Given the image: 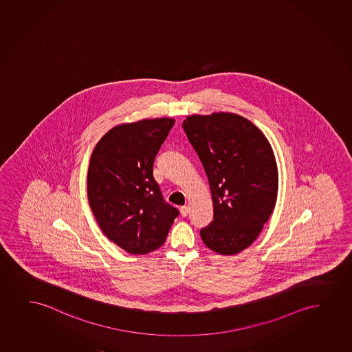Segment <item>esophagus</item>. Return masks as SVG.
Segmentation results:
<instances>
[{
	"mask_svg": "<svg viewBox=\"0 0 352 352\" xmlns=\"http://www.w3.org/2000/svg\"><path fill=\"white\" fill-rule=\"evenodd\" d=\"M180 214H182V216H183V217H186V216H188V206H182V208H180Z\"/></svg>",
	"mask_w": 352,
	"mask_h": 352,
	"instance_id": "34e87169",
	"label": "esophagus"
}]
</instances>
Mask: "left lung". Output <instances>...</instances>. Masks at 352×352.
I'll return each mask as SVG.
<instances>
[{"label":"left lung","mask_w":352,"mask_h":352,"mask_svg":"<svg viewBox=\"0 0 352 352\" xmlns=\"http://www.w3.org/2000/svg\"><path fill=\"white\" fill-rule=\"evenodd\" d=\"M183 126L206 170L214 206V221L201 229V240L222 256L238 254L258 238L276 206L272 146L261 129L236 113L192 114Z\"/></svg>","instance_id":"1"}]
</instances>
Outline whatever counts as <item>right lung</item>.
I'll return each mask as SVG.
<instances>
[{
	"label": "right lung",
	"mask_w": 352,
	"mask_h": 352,
	"mask_svg": "<svg viewBox=\"0 0 352 352\" xmlns=\"http://www.w3.org/2000/svg\"><path fill=\"white\" fill-rule=\"evenodd\" d=\"M173 118L116 125L96 143L88 167L89 206L106 238L130 254H146L166 241L178 210L164 203L153 175Z\"/></svg>",
	"instance_id": "right-lung-1"
}]
</instances>
